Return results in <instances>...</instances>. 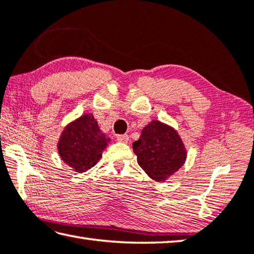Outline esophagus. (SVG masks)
<instances>
[{
  "mask_svg": "<svg viewBox=\"0 0 254 254\" xmlns=\"http://www.w3.org/2000/svg\"><path fill=\"white\" fill-rule=\"evenodd\" d=\"M117 140L121 141V142H128L129 136L127 135V133H124V135H118L117 136Z\"/></svg>",
  "mask_w": 254,
  "mask_h": 254,
  "instance_id": "1",
  "label": "esophagus"
}]
</instances>
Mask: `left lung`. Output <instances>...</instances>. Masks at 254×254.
Masks as SVG:
<instances>
[{"instance_id": "obj_1", "label": "left lung", "mask_w": 254, "mask_h": 254, "mask_svg": "<svg viewBox=\"0 0 254 254\" xmlns=\"http://www.w3.org/2000/svg\"><path fill=\"white\" fill-rule=\"evenodd\" d=\"M137 162L151 179L164 181L184 165L187 152L180 137L171 127L152 121L132 142Z\"/></svg>"}]
</instances>
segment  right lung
I'll return each mask as SVG.
<instances>
[{"mask_svg":"<svg viewBox=\"0 0 254 254\" xmlns=\"http://www.w3.org/2000/svg\"><path fill=\"white\" fill-rule=\"evenodd\" d=\"M107 146L93 115H83L66 127L59 141V152L75 171L84 172L96 165Z\"/></svg>","mask_w":254,"mask_h":254,"instance_id":"right-lung-1","label":"right lung"}]
</instances>
